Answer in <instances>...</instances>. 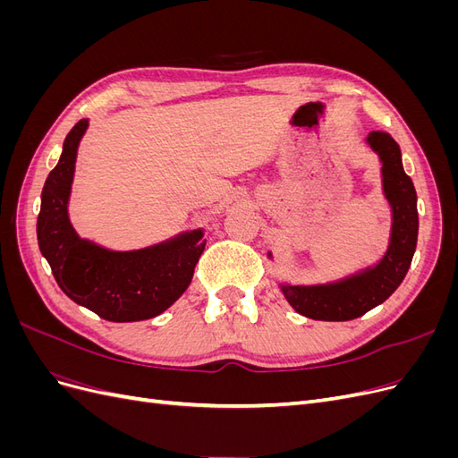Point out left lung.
Instances as JSON below:
<instances>
[{
    "mask_svg": "<svg viewBox=\"0 0 458 458\" xmlns=\"http://www.w3.org/2000/svg\"><path fill=\"white\" fill-rule=\"evenodd\" d=\"M367 141L380 155L384 192L394 212L390 248L377 267L345 281L317 286H283L290 306L317 321H352L380 306L405 279L417 248V191L401 164L399 145L386 131H370Z\"/></svg>",
    "mask_w": 458,
    "mask_h": 458,
    "instance_id": "1",
    "label": "left lung"
}]
</instances>
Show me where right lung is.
Returning a JSON list of instances; mask_svg holds the SVG:
<instances>
[{"instance_id":"obj_1","label":"right lung","mask_w":458,"mask_h":458,"mask_svg":"<svg viewBox=\"0 0 458 458\" xmlns=\"http://www.w3.org/2000/svg\"><path fill=\"white\" fill-rule=\"evenodd\" d=\"M86 128L88 120H80L68 131L59 164L41 191L39 250L63 293L101 318L130 323L157 317L187 290L206 239L197 229L133 252H113L80 239L68 221L66 204Z\"/></svg>"}]
</instances>
